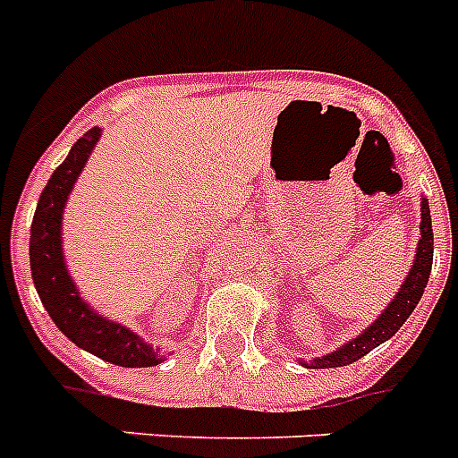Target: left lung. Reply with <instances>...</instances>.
<instances>
[{
    "instance_id": "8db88e82",
    "label": "left lung",
    "mask_w": 458,
    "mask_h": 458,
    "mask_svg": "<svg viewBox=\"0 0 458 458\" xmlns=\"http://www.w3.org/2000/svg\"><path fill=\"white\" fill-rule=\"evenodd\" d=\"M421 238L417 243V255L415 264L410 268L405 283L401 284V292L394 296V301L386 306V310L382 312L380 318L370 324L369 329L363 331L361 335H357L354 341H350L347 345H343L341 350L331 352L322 359H312L310 363L303 361V366L308 369H338V366H347V363H354L369 354L373 347H377L380 343H385L386 338H392L401 327H403L405 319L412 315L415 306L420 303L421 294H424V287L428 283V276H431V264H433V229H431V210H428V201L421 199Z\"/></svg>"
}]
</instances>
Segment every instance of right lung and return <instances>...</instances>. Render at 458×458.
Here are the masks:
<instances>
[{
	"label": "right lung",
	"instance_id": "right-lung-1",
	"mask_svg": "<svg viewBox=\"0 0 458 458\" xmlns=\"http://www.w3.org/2000/svg\"><path fill=\"white\" fill-rule=\"evenodd\" d=\"M99 134V127L85 131L41 191L30 233V267L38 299L69 341L115 366L146 369L162 361V357H157L134 331L124 329L123 324L101 318L97 310L88 308L66 273L62 257V210Z\"/></svg>",
	"mask_w": 458,
	"mask_h": 458
}]
</instances>
